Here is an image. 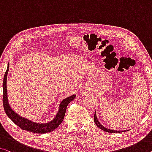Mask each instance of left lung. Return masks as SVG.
Instances as JSON below:
<instances>
[{"label":"left lung","instance_id":"obj_1","mask_svg":"<svg viewBox=\"0 0 152 152\" xmlns=\"http://www.w3.org/2000/svg\"><path fill=\"white\" fill-rule=\"evenodd\" d=\"M94 122H95V124L98 127L100 128V129L104 130V131L107 132H111V133H118V132H125L126 131V130H112V129H109V128H105L104 126H102L100 122L99 121L97 118V116H96V113H94ZM128 131V130H127Z\"/></svg>","mask_w":152,"mask_h":152}]
</instances>
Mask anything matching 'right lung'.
Instances as JSON below:
<instances>
[{
    "mask_svg": "<svg viewBox=\"0 0 152 152\" xmlns=\"http://www.w3.org/2000/svg\"><path fill=\"white\" fill-rule=\"evenodd\" d=\"M9 63L7 64V69L4 73L3 79V102L4 111L7 116L11 119V121L18 126L22 130H27V131L38 133V134H43L49 132H52L56 128H57L60 124L64 120L65 113H66L67 105L76 97V94L72 96L63 99L59 104V109L57 112L55 118L47 123H38L28 120V119L20 116L16 112L13 110L10 104L9 103L7 97V74L9 72Z\"/></svg>",
    "mask_w": 152,
    "mask_h": 152,
    "instance_id": "add662e5",
    "label": "right lung"
}]
</instances>
